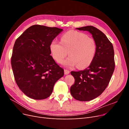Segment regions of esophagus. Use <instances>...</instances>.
Listing matches in <instances>:
<instances>
[{"label": "esophagus", "mask_w": 129, "mask_h": 129, "mask_svg": "<svg viewBox=\"0 0 129 129\" xmlns=\"http://www.w3.org/2000/svg\"><path fill=\"white\" fill-rule=\"evenodd\" d=\"M64 72L65 75H68V74H69V73H70L69 71H68V70H67V69H64Z\"/></svg>", "instance_id": "1"}]
</instances>
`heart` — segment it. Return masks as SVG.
Returning a JSON list of instances; mask_svg holds the SVG:
<instances>
[{
  "instance_id": "1",
  "label": "heart",
  "mask_w": 129,
  "mask_h": 129,
  "mask_svg": "<svg viewBox=\"0 0 129 129\" xmlns=\"http://www.w3.org/2000/svg\"><path fill=\"white\" fill-rule=\"evenodd\" d=\"M95 40L84 33L69 30L62 35L61 42L54 39L49 45L53 58L60 63L68 54V58L62 62L66 67L73 68L77 66L80 69L91 63L96 53Z\"/></svg>"
}]
</instances>
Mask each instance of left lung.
<instances>
[{
	"label": "left lung",
	"mask_w": 129,
	"mask_h": 129,
	"mask_svg": "<svg viewBox=\"0 0 129 129\" xmlns=\"http://www.w3.org/2000/svg\"><path fill=\"white\" fill-rule=\"evenodd\" d=\"M92 34L96 53L91 63L83 71L71 72L75 83L71 87V95L80 101H89L99 96L105 90L115 69L114 50L111 42L100 30L92 26L77 28Z\"/></svg>",
	"instance_id": "obj_1"
}]
</instances>
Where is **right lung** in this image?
<instances>
[{"mask_svg": "<svg viewBox=\"0 0 129 129\" xmlns=\"http://www.w3.org/2000/svg\"><path fill=\"white\" fill-rule=\"evenodd\" d=\"M62 29L35 25L15 41L11 66L15 82L25 94L44 100L52 93L56 82L64 75L50 54L49 45Z\"/></svg>", "mask_w": 129, "mask_h": 129, "instance_id": "obj_1", "label": "right lung"}]
</instances>
